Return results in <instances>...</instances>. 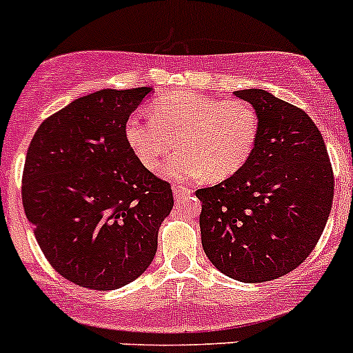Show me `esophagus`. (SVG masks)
I'll list each match as a JSON object with an SVG mask.
<instances>
[{
	"label": "esophagus",
	"mask_w": 353,
	"mask_h": 353,
	"mask_svg": "<svg viewBox=\"0 0 353 353\" xmlns=\"http://www.w3.org/2000/svg\"><path fill=\"white\" fill-rule=\"evenodd\" d=\"M191 190H188V188L184 186H179V184H176L174 186V196H176V200H179L181 196H184V194H190Z\"/></svg>",
	"instance_id": "obj_1"
}]
</instances>
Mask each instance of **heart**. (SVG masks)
I'll use <instances>...</instances> for the list:
<instances>
[{
  "mask_svg": "<svg viewBox=\"0 0 353 353\" xmlns=\"http://www.w3.org/2000/svg\"><path fill=\"white\" fill-rule=\"evenodd\" d=\"M152 114V119H129L125 139L150 170L179 146L183 152L169 165L170 176L179 181L203 174L210 181L232 176L245 167L259 139V114L243 100L179 91L153 101Z\"/></svg>",
  "mask_w": 353,
  "mask_h": 353,
  "instance_id": "b5f03b06",
  "label": "heart"
}]
</instances>
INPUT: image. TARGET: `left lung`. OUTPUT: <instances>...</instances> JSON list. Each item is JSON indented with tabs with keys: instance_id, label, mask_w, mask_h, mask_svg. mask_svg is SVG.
I'll return each mask as SVG.
<instances>
[{
	"instance_id": "obj_1",
	"label": "left lung",
	"mask_w": 353,
	"mask_h": 353,
	"mask_svg": "<svg viewBox=\"0 0 353 353\" xmlns=\"http://www.w3.org/2000/svg\"><path fill=\"white\" fill-rule=\"evenodd\" d=\"M259 114L248 162L201 201V245L225 276L263 283L296 269L324 231L334 176L321 131L295 105L262 90L234 91Z\"/></svg>"
}]
</instances>
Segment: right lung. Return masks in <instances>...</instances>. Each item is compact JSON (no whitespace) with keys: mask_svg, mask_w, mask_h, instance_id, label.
I'll return each instance as SVG.
<instances>
[{"mask_svg":"<svg viewBox=\"0 0 353 353\" xmlns=\"http://www.w3.org/2000/svg\"><path fill=\"white\" fill-rule=\"evenodd\" d=\"M152 88L77 98L37 128L22 174V201L51 268L98 292L134 281L152 263L174 205L170 183L150 172L125 124Z\"/></svg>","mask_w":353,"mask_h":353,"instance_id":"add662e5","label":"right lung"}]
</instances>
